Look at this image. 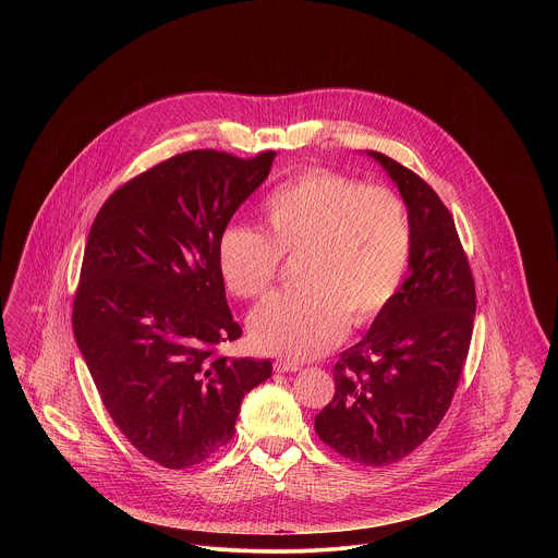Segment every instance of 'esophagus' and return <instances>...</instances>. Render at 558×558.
<instances>
[{
    "mask_svg": "<svg viewBox=\"0 0 558 558\" xmlns=\"http://www.w3.org/2000/svg\"><path fill=\"white\" fill-rule=\"evenodd\" d=\"M303 365L296 363V361H290V359H277L275 361V372L279 374H286V372H299Z\"/></svg>",
    "mask_w": 558,
    "mask_h": 558,
    "instance_id": "obj_1",
    "label": "esophagus"
}]
</instances>
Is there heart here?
Returning <instances> with one entry per match:
<instances>
[{"mask_svg":"<svg viewBox=\"0 0 558 558\" xmlns=\"http://www.w3.org/2000/svg\"><path fill=\"white\" fill-rule=\"evenodd\" d=\"M266 234L228 226L217 240V266L239 299L262 296L281 257L301 255L294 292L262 301L251 318L253 343L270 354L312 359L341 341L348 322L365 326L398 296L412 257L403 202L380 184L305 169L262 202Z\"/></svg>","mask_w":558,"mask_h":558,"instance_id":"b5f03b06","label":"heart"}]
</instances>
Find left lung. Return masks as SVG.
Listing matches in <instances>:
<instances>
[{
    "label": "left lung",
    "mask_w": 558,
    "mask_h": 558,
    "mask_svg": "<svg viewBox=\"0 0 558 558\" xmlns=\"http://www.w3.org/2000/svg\"><path fill=\"white\" fill-rule=\"evenodd\" d=\"M408 206L412 257L398 296L337 361L335 396L316 434L339 456L387 466L442 421L458 389L477 310L475 279L456 223L436 191L398 160L369 150Z\"/></svg>",
    "instance_id": "left-lung-1"
}]
</instances>
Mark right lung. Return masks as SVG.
<instances>
[{"instance_id":"add662e5","label":"right lung","mask_w":558,"mask_h":558,"mask_svg":"<svg viewBox=\"0 0 558 558\" xmlns=\"http://www.w3.org/2000/svg\"><path fill=\"white\" fill-rule=\"evenodd\" d=\"M275 150H189L116 189L85 242L73 332L109 416L148 460L180 471L234 438L268 359H228L242 335L217 240L266 180Z\"/></svg>"}]
</instances>
